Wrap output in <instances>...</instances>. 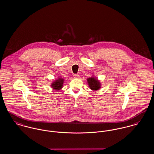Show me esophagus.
I'll use <instances>...</instances> for the list:
<instances>
[{
    "instance_id": "obj_1",
    "label": "esophagus",
    "mask_w": 154,
    "mask_h": 154,
    "mask_svg": "<svg viewBox=\"0 0 154 154\" xmlns=\"http://www.w3.org/2000/svg\"><path fill=\"white\" fill-rule=\"evenodd\" d=\"M73 77H74V78H75V79H79V78L80 77V75H79L78 74H74L73 75Z\"/></svg>"
}]
</instances>
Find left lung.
Segmentation results:
<instances>
[{
  "label": "left lung",
  "instance_id": "obj_1",
  "mask_svg": "<svg viewBox=\"0 0 154 154\" xmlns=\"http://www.w3.org/2000/svg\"><path fill=\"white\" fill-rule=\"evenodd\" d=\"M87 82L88 83L90 89H91L93 90H94V91L97 90L99 88H100V87H101L100 83L99 82V81L97 79H95L94 77L88 78L87 79Z\"/></svg>",
  "mask_w": 154,
  "mask_h": 154
}]
</instances>
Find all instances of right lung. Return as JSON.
<instances>
[{
	"label": "right lung",
	"instance_id": "right-lung-1",
	"mask_svg": "<svg viewBox=\"0 0 154 154\" xmlns=\"http://www.w3.org/2000/svg\"><path fill=\"white\" fill-rule=\"evenodd\" d=\"M64 83V80L61 78H59V79L54 81L51 84L53 88L55 90H60L63 87V84Z\"/></svg>",
	"mask_w": 154,
	"mask_h": 154
}]
</instances>
